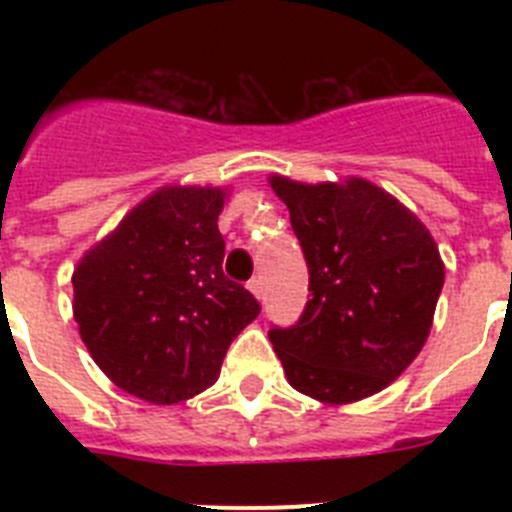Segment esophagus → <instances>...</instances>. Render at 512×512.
<instances>
[{
	"label": "esophagus",
	"mask_w": 512,
	"mask_h": 512,
	"mask_svg": "<svg viewBox=\"0 0 512 512\" xmlns=\"http://www.w3.org/2000/svg\"><path fill=\"white\" fill-rule=\"evenodd\" d=\"M248 289H251L253 297H256V300H261V295H264V279H261V277H253L251 282H248Z\"/></svg>",
	"instance_id": "esophagus-1"
}]
</instances>
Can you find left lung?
<instances>
[{"label": "left lung", "instance_id": "8db88e82", "mask_svg": "<svg viewBox=\"0 0 512 512\" xmlns=\"http://www.w3.org/2000/svg\"><path fill=\"white\" fill-rule=\"evenodd\" d=\"M269 182L310 271L300 320L269 330L289 384L325 405L377 395L431 333L443 287L436 241L408 207L359 176Z\"/></svg>", "mask_w": 512, "mask_h": 512}]
</instances>
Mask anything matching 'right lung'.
<instances>
[{"instance_id":"1","label":"right lung","mask_w":512,"mask_h":512,"mask_svg":"<svg viewBox=\"0 0 512 512\" xmlns=\"http://www.w3.org/2000/svg\"><path fill=\"white\" fill-rule=\"evenodd\" d=\"M225 189L164 187L74 269V318L120 390L174 405L215 384L233 338L261 312L223 274Z\"/></svg>"}]
</instances>
